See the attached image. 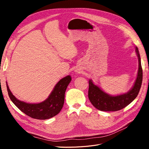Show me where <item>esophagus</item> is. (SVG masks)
Returning a JSON list of instances; mask_svg holds the SVG:
<instances>
[{
  "label": "esophagus",
  "mask_w": 149,
  "mask_h": 149,
  "mask_svg": "<svg viewBox=\"0 0 149 149\" xmlns=\"http://www.w3.org/2000/svg\"><path fill=\"white\" fill-rule=\"evenodd\" d=\"M78 73H79V71H78Z\"/></svg>",
  "instance_id": "1"
}]
</instances>
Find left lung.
<instances>
[{
    "instance_id": "obj_1",
    "label": "left lung",
    "mask_w": 149,
    "mask_h": 149,
    "mask_svg": "<svg viewBox=\"0 0 149 149\" xmlns=\"http://www.w3.org/2000/svg\"><path fill=\"white\" fill-rule=\"evenodd\" d=\"M136 52L139 59V70L136 82L131 90L124 94L111 96L103 92L94 85L91 80L89 81L88 97L90 102L96 109L102 111H117L123 109L132 102L137 96L142 82V68L139 52L136 47Z\"/></svg>"
}]
</instances>
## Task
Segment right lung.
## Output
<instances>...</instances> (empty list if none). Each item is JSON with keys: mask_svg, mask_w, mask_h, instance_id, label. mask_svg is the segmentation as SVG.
Returning a JSON list of instances; mask_svg holds the SVG:
<instances>
[{"mask_svg": "<svg viewBox=\"0 0 149 149\" xmlns=\"http://www.w3.org/2000/svg\"><path fill=\"white\" fill-rule=\"evenodd\" d=\"M70 76L61 79L47 100L38 104H29L18 100L10 92L7 84L8 96L13 103L26 115L33 119L45 120L57 115L61 110L65 101V94L71 82Z\"/></svg>", "mask_w": 149, "mask_h": 149, "instance_id": "add662e5", "label": "right lung"}]
</instances>
